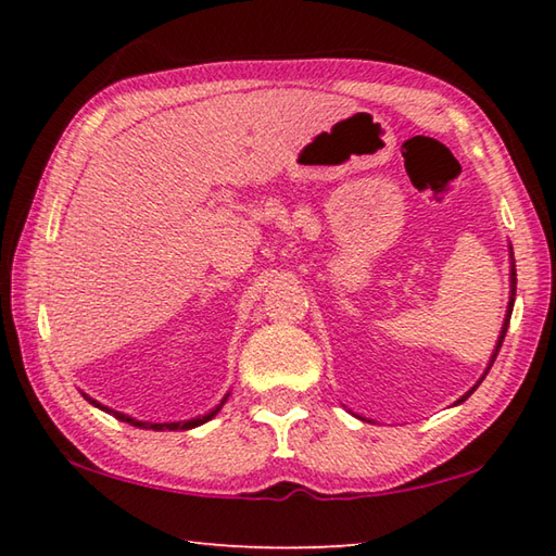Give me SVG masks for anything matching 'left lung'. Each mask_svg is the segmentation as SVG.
Returning a JSON list of instances; mask_svg holds the SVG:
<instances>
[{
  "mask_svg": "<svg viewBox=\"0 0 556 556\" xmlns=\"http://www.w3.org/2000/svg\"><path fill=\"white\" fill-rule=\"evenodd\" d=\"M510 281H513V294H510V304H507V318H505V324H503V331H501V338H497V345H495V353H493V357H491V365L495 363V357H497V353H501V345H503V341H505V333H507V326H510V314H513V304H515V287H517V275H515V265H513V271H510ZM491 365H488V370H491ZM488 370H485V375H488ZM485 375H483V378H485ZM481 378V380H483ZM476 388H478V384H476ZM473 388V390H476ZM473 390H470V392H466L464 394V397H460L458 402H464V400H468L470 397V394H473Z\"/></svg>",
  "mask_w": 556,
  "mask_h": 556,
  "instance_id": "1",
  "label": "left lung"
}]
</instances>
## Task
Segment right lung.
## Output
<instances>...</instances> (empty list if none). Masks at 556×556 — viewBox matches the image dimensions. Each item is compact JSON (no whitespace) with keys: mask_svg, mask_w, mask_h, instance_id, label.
Returning a JSON list of instances; mask_svg holds the SVG:
<instances>
[{"mask_svg":"<svg viewBox=\"0 0 556 556\" xmlns=\"http://www.w3.org/2000/svg\"><path fill=\"white\" fill-rule=\"evenodd\" d=\"M90 404H96V407H100V409H105L108 414H112V417H117L119 421H127V425H131V427H144V429H154V431H178V429H193V427H199V425H203V421H208V419H213L215 414L220 412V407L225 404V400L228 397H223V402L218 404V407H215L213 412H208L205 414V417H199V419H191V421H174V425H149V421H137V419H131V417H125V414H119V412H115V409H108V407H102V404H98L96 400H90V397H86Z\"/></svg>","mask_w":556,"mask_h":556,"instance_id":"obj_1","label":"right lung"}]
</instances>
